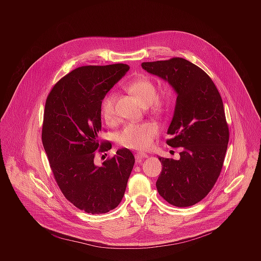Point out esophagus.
<instances>
[{
    "label": "esophagus",
    "mask_w": 261,
    "mask_h": 261,
    "mask_svg": "<svg viewBox=\"0 0 261 261\" xmlns=\"http://www.w3.org/2000/svg\"><path fill=\"white\" fill-rule=\"evenodd\" d=\"M135 158H136V161H137V162H141L143 159L148 158V154H147V153H144V152H137V153L135 154Z\"/></svg>",
    "instance_id": "obj_1"
}]
</instances>
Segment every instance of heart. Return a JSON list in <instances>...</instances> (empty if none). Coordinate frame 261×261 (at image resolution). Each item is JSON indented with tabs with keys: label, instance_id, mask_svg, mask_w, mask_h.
Masks as SVG:
<instances>
[{
	"label": "heart",
	"instance_id": "b5f03b06",
	"mask_svg": "<svg viewBox=\"0 0 261 261\" xmlns=\"http://www.w3.org/2000/svg\"><path fill=\"white\" fill-rule=\"evenodd\" d=\"M125 88L128 92L134 94L139 100L148 106L153 113L161 114L165 111L167 100L164 96L155 94L156 89L154 83L146 76L139 77L129 82ZM116 95L113 92L108 93L100 106V113L107 123H114L116 121L115 113ZM159 135V126L150 121L140 123H127L117 135L118 144L126 149L135 150L149 149L154 139Z\"/></svg>",
	"mask_w": 261,
	"mask_h": 261
}]
</instances>
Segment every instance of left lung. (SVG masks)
<instances>
[{"label":"left lung","instance_id":"8db88e82","mask_svg":"<svg viewBox=\"0 0 261 261\" xmlns=\"http://www.w3.org/2000/svg\"><path fill=\"white\" fill-rule=\"evenodd\" d=\"M142 67L167 80L178 94L167 145L182 151L179 160L159 158L158 192L176 207L195 205L212 190L223 167L229 127L221 95L210 76L184 58L143 62Z\"/></svg>","mask_w":261,"mask_h":261}]
</instances>
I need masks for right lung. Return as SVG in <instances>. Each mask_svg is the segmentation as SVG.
I'll return each instance as SVG.
<instances>
[{"label": "right lung", "instance_id": "add662e5", "mask_svg": "<svg viewBox=\"0 0 261 261\" xmlns=\"http://www.w3.org/2000/svg\"><path fill=\"white\" fill-rule=\"evenodd\" d=\"M129 67L117 63L81 66L63 76L50 90L44 110L42 143L54 179L64 197L90 214L108 213L120 203L135 165L128 149H120L102 166L96 152L112 149L99 141L100 106Z\"/></svg>", "mask_w": 261, "mask_h": 261}]
</instances>
